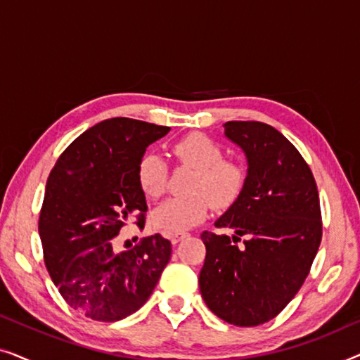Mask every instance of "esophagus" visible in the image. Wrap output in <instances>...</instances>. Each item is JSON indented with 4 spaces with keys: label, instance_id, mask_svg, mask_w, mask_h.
Returning a JSON list of instances; mask_svg holds the SVG:
<instances>
[{
    "label": "esophagus",
    "instance_id": "1",
    "mask_svg": "<svg viewBox=\"0 0 360 360\" xmlns=\"http://www.w3.org/2000/svg\"><path fill=\"white\" fill-rule=\"evenodd\" d=\"M185 238H186V233H179V234H172V236H170V243L175 245V244H179L181 239H185Z\"/></svg>",
    "mask_w": 360,
    "mask_h": 360
}]
</instances>
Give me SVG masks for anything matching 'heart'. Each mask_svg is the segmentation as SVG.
I'll return each instance as SVG.
<instances>
[{
	"label": "heart",
	"mask_w": 360,
	"mask_h": 360,
	"mask_svg": "<svg viewBox=\"0 0 360 360\" xmlns=\"http://www.w3.org/2000/svg\"><path fill=\"white\" fill-rule=\"evenodd\" d=\"M172 152L181 164L195 167L190 181L191 193L172 196L157 206L150 223L165 234H179L200 224L210 211L229 208L244 188V172L236 164L223 160V150L203 134H188L176 141ZM169 170L157 154H146L137 165V181L149 198H157L167 188Z\"/></svg>",
	"instance_id": "heart-1"
}]
</instances>
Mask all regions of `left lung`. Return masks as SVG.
<instances>
[{
  "label": "left lung",
  "instance_id": "8db88e82",
  "mask_svg": "<svg viewBox=\"0 0 360 360\" xmlns=\"http://www.w3.org/2000/svg\"><path fill=\"white\" fill-rule=\"evenodd\" d=\"M224 136L244 152L248 174L243 193L214 223L234 229L233 238L201 234L200 292L226 323L257 326L287 307L309 272L323 229L318 188L307 162L275 127L229 121Z\"/></svg>",
  "mask_w": 360,
  "mask_h": 360
}]
</instances>
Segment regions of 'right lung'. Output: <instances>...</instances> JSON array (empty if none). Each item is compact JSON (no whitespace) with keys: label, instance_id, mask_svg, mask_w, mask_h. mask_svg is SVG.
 Listing matches in <instances>:
<instances>
[{"label":"right lung","instance_id":"1","mask_svg":"<svg viewBox=\"0 0 360 360\" xmlns=\"http://www.w3.org/2000/svg\"><path fill=\"white\" fill-rule=\"evenodd\" d=\"M170 127L112 117L78 136L47 179L39 216L44 260L63 300L95 321H120L154 292L172 244L160 234L115 252L112 238L139 213L146 195L137 165Z\"/></svg>","mask_w":360,"mask_h":360}]
</instances>
